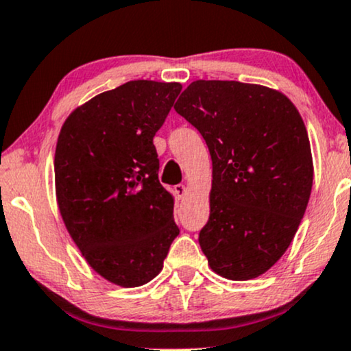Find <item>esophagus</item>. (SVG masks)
<instances>
[{"mask_svg":"<svg viewBox=\"0 0 351 351\" xmlns=\"http://www.w3.org/2000/svg\"><path fill=\"white\" fill-rule=\"evenodd\" d=\"M175 193H176V196L180 197V199H183V197L186 196L188 189H186V186H184V184H176V186H175Z\"/></svg>","mask_w":351,"mask_h":351,"instance_id":"1","label":"esophagus"}]
</instances>
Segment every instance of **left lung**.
<instances>
[{
    "mask_svg": "<svg viewBox=\"0 0 351 351\" xmlns=\"http://www.w3.org/2000/svg\"><path fill=\"white\" fill-rule=\"evenodd\" d=\"M213 160L209 221L199 245L210 268L235 281L260 276L293 242L314 167L301 114L261 84L197 80L175 104Z\"/></svg>",
    "mask_w": 351,
    "mask_h": 351,
    "instance_id": "1",
    "label": "left lung"
}]
</instances>
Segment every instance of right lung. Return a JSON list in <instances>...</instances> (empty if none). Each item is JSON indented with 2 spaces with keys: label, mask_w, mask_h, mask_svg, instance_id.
Masks as SVG:
<instances>
[{
  "label": "right lung",
  "mask_w": 351,
  "mask_h": 351,
  "mask_svg": "<svg viewBox=\"0 0 351 351\" xmlns=\"http://www.w3.org/2000/svg\"><path fill=\"white\" fill-rule=\"evenodd\" d=\"M180 91L128 82L75 109L58 135L55 191L66 230L90 267L122 288L154 280L180 234L154 145Z\"/></svg>",
  "instance_id": "obj_1"
}]
</instances>
